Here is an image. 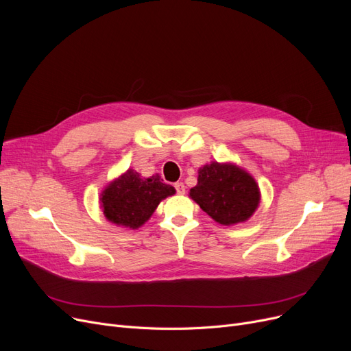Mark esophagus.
<instances>
[{"label": "esophagus", "mask_w": 351, "mask_h": 351, "mask_svg": "<svg viewBox=\"0 0 351 351\" xmlns=\"http://www.w3.org/2000/svg\"><path fill=\"white\" fill-rule=\"evenodd\" d=\"M175 189L178 192V195H183L184 193V184L182 182H178V183H175Z\"/></svg>", "instance_id": "1"}]
</instances>
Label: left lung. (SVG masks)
Returning <instances> with one entry per match:
<instances>
[{"label":"left lung","mask_w":351,"mask_h":351,"mask_svg":"<svg viewBox=\"0 0 351 351\" xmlns=\"http://www.w3.org/2000/svg\"><path fill=\"white\" fill-rule=\"evenodd\" d=\"M189 197L216 223L234 226L247 221L261 202L254 176L232 162L212 160L197 171V184Z\"/></svg>","instance_id":"obj_1"}]
</instances>
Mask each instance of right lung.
<instances>
[{"instance_id": "right-lung-1", "label": "right lung", "mask_w": 351, "mask_h": 351, "mask_svg": "<svg viewBox=\"0 0 351 351\" xmlns=\"http://www.w3.org/2000/svg\"><path fill=\"white\" fill-rule=\"evenodd\" d=\"M176 193L160 176L143 178L134 169H127L107 183L100 193V207L104 217L119 227L136 230L154 215L158 204Z\"/></svg>"}]
</instances>
